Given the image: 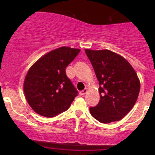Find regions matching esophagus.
<instances>
[{
  "label": "esophagus",
  "mask_w": 155,
  "mask_h": 155,
  "mask_svg": "<svg viewBox=\"0 0 155 155\" xmlns=\"http://www.w3.org/2000/svg\"><path fill=\"white\" fill-rule=\"evenodd\" d=\"M87 88H85L84 89V90H82V91H80V94L81 95H84V94H86V92H87Z\"/></svg>",
  "instance_id": "1"
}]
</instances>
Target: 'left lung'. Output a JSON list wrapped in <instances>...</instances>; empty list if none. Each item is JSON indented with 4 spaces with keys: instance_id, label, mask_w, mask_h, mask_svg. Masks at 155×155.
I'll return each instance as SVG.
<instances>
[{
    "instance_id": "left-lung-1",
    "label": "left lung",
    "mask_w": 155,
    "mask_h": 155,
    "mask_svg": "<svg viewBox=\"0 0 155 155\" xmlns=\"http://www.w3.org/2000/svg\"><path fill=\"white\" fill-rule=\"evenodd\" d=\"M99 81L100 101L90 107L92 116L104 124L121 120L137 102L140 82L122 56L109 50H85Z\"/></svg>"
}]
</instances>
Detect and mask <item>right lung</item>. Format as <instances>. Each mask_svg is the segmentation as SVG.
<instances>
[{"mask_svg": "<svg viewBox=\"0 0 155 155\" xmlns=\"http://www.w3.org/2000/svg\"><path fill=\"white\" fill-rule=\"evenodd\" d=\"M80 50L63 46L40 58L28 72L24 92L34 112L51 118L65 112L79 92L67 76L66 68Z\"/></svg>", "mask_w": 155, "mask_h": 155, "instance_id": "right-lung-1", "label": "right lung"}]
</instances>
